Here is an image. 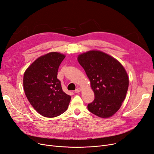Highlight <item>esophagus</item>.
I'll return each instance as SVG.
<instances>
[{
  "label": "esophagus",
  "mask_w": 154,
  "mask_h": 154,
  "mask_svg": "<svg viewBox=\"0 0 154 154\" xmlns=\"http://www.w3.org/2000/svg\"><path fill=\"white\" fill-rule=\"evenodd\" d=\"M81 91H82V89L79 88H77V89H76L75 90V93H79V92H81Z\"/></svg>",
  "instance_id": "esophagus-1"
}]
</instances>
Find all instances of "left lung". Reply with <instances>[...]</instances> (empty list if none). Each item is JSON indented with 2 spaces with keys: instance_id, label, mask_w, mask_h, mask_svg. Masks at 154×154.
<instances>
[{
  "instance_id": "1",
  "label": "left lung",
  "mask_w": 154,
  "mask_h": 154,
  "mask_svg": "<svg viewBox=\"0 0 154 154\" xmlns=\"http://www.w3.org/2000/svg\"><path fill=\"white\" fill-rule=\"evenodd\" d=\"M78 62L91 82L95 98L88 104L89 111L107 118L116 113L125 99L129 85L128 74L117 60L100 51L79 55Z\"/></svg>"
}]
</instances>
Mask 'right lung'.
<instances>
[{
  "label": "right lung",
  "mask_w": 154,
  "mask_h": 154,
  "mask_svg": "<svg viewBox=\"0 0 154 154\" xmlns=\"http://www.w3.org/2000/svg\"><path fill=\"white\" fill-rule=\"evenodd\" d=\"M65 56L51 52L37 58L24 74L25 94L35 109L41 115L54 118L68 108L70 96L65 93L57 79L60 65Z\"/></svg>",
  "instance_id": "obj_1"
}]
</instances>
